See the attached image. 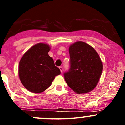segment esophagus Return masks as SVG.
Wrapping results in <instances>:
<instances>
[{"label": "esophagus", "mask_w": 125, "mask_h": 125, "mask_svg": "<svg viewBox=\"0 0 125 125\" xmlns=\"http://www.w3.org/2000/svg\"><path fill=\"white\" fill-rule=\"evenodd\" d=\"M59 69H60V71H61V73L62 72V71H63V67H62V66H59Z\"/></svg>", "instance_id": "esophagus-1"}]
</instances>
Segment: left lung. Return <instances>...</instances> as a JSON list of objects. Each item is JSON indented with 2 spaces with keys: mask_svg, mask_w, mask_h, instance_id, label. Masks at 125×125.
<instances>
[{
  "mask_svg": "<svg viewBox=\"0 0 125 125\" xmlns=\"http://www.w3.org/2000/svg\"><path fill=\"white\" fill-rule=\"evenodd\" d=\"M70 68L64 73L68 86L77 94H86L97 85L103 65L96 51L88 44L79 41L69 48Z\"/></svg>",
  "mask_w": 125,
  "mask_h": 125,
  "instance_id": "obj_1",
  "label": "left lung"
}]
</instances>
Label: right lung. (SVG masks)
<instances>
[{"label": "right lung", "instance_id": "1", "mask_svg": "<svg viewBox=\"0 0 125 125\" xmlns=\"http://www.w3.org/2000/svg\"><path fill=\"white\" fill-rule=\"evenodd\" d=\"M49 46L39 43L24 54L19 64V76L21 83L29 91L41 93L51 85L61 71L49 56Z\"/></svg>", "mask_w": 125, "mask_h": 125}]
</instances>
